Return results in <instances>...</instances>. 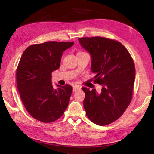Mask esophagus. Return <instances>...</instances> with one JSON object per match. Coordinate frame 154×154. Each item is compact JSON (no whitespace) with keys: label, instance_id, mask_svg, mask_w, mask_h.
I'll list each match as a JSON object with an SVG mask.
<instances>
[{"label":"esophagus","instance_id":"1","mask_svg":"<svg viewBox=\"0 0 154 154\" xmlns=\"http://www.w3.org/2000/svg\"><path fill=\"white\" fill-rule=\"evenodd\" d=\"M80 86H78V85H74V86L73 87V90H72V91H73V92H76V91H78V90H80Z\"/></svg>","mask_w":154,"mask_h":154}]
</instances>
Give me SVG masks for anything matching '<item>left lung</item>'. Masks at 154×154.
<instances>
[{
  "mask_svg": "<svg viewBox=\"0 0 154 154\" xmlns=\"http://www.w3.org/2000/svg\"><path fill=\"white\" fill-rule=\"evenodd\" d=\"M78 40L91 55L94 83L102 85L101 93L82 88L87 116L96 125H109L122 116L131 102L136 76L133 59L118 41L101 36Z\"/></svg>",
  "mask_w": 154,
  "mask_h": 154,
  "instance_id": "left-lung-1",
  "label": "left lung"
}]
</instances>
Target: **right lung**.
<instances>
[{"mask_svg": "<svg viewBox=\"0 0 154 154\" xmlns=\"http://www.w3.org/2000/svg\"><path fill=\"white\" fill-rule=\"evenodd\" d=\"M74 42H46L29 46L23 53L17 69V85L21 100L32 118L43 123L59 119L67 108L72 87L57 85L51 74L60 65L63 52Z\"/></svg>", "mask_w": 154, "mask_h": 154, "instance_id": "1", "label": "right lung"}]
</instances>
